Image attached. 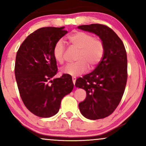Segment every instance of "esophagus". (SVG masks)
I'll list each match as a JSON object with an SVG mask.
<instances>
[{
	"instance_id": "esophagus-1",
	"label": "esophagus",
	"mask_w": 146,
	"mask_h": 146,
	"mask_svg": "<svg viewBox=\"0 0 146 146\" xmlns=\"http://www.w3.org/2000/svg\"><path fill=\"white\" fill-rule=\"evenodd\" d=\"M72 80H73V84H74V85H75V81H76V78H75V77H73V78H72Z\"/></svg>"
}]
</instances>
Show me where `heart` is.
<instances>
[{
    "mask_svg": "<svg viewBox=\"0 0 146 146\" xmlns=\"http://www.w3.org/2000/svg\"><path fill=\"white\" fill-rule=\"evenodd\" d=\"M72 46L79 50L76 56V62L66 65L62 69L65 74L78 76L88 71V65L91 68L96 67L104 55L105 46L100 38L84 31H76L68 36ZM65 48L62 40L56 42L53 48L54 59L60 64L64 62Z\"/></svg>",
    "mask_w": 146,
    "mask_h": 146,
    "instance_id": "b5f03b06",
    "label": "heart"
}]
</instances>
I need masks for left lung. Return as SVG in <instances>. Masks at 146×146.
<instances>
[{
	"mask_svg": "<svg viewBox=\"0 0 146 146\" xmlns=\"http://www.w3.org/2000/svg\"><path fill=\"white\" fill-rule=\"evenodd\" d=\"M78 28L98 35L105 46L103 58L94 71L75 82V86L86 92L79 108L87 119H104L115 111L124 93L128 78L126 51L116 33L106 25H80Z\"/></svg>",
	"mask_w": 146,
	"mask_h": 146,
	"instance_id": "left-lung-1",
	"label": "left lung"
}]
</instances>
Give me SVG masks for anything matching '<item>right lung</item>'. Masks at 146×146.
<instances>
[{
    "instance_id": "right-lung-1",
    "label": "right lung",
    "mask_w": 146,
    "mask_h": 146,
    "mask_svg": "<svg viewBox=\"0 0 146 146\" xmlns=\"http://www.w3.org/2000/svg\"><path fill=\"white\" fill-rule=\"evenodd\" d=\"M64 28L37 29L27 37L16 53L14 72L20 95L27 108L40 117L56 115L62 98L73 88L69 75L51 80L58 73L53 48L68 33Z\"/></svg>"
}]
</instances>
